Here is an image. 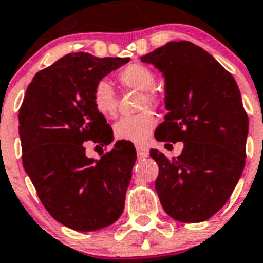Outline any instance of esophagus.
<instances>
[{"label":"esophagus","instance_id":"34e87169","mask_svg":"<svg viewBox=\"0 0 263 263\" xmlns=\"http://www.w3.org/2000/svg\"><path fill=\"white\" fill-rule=\"evenodd\" d=\"M136 152H138V156L140 157V159H144V157H147L148 155H149V149H148V147L141 144L136 145Z\"/></svg>","mask_w":263,"mask_h":263}]
</instances>
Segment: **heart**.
I'll use <instances>...</instances> for the list:
<instances>
[{
    "label": "heart",
    "mask_w": 263,
    "mask_h": 263,
    "mask_svg": "<svg viewBox=\"0 0 263 263\" xmlns=\"http://www.w3.org/2000/svg\"><path fill=\"white\" fill-rule=\"evenodd\" d=\"M119 82L127 88H134L143 92L139 102V108L144 109L134 116H124L114 125V135L118 140L131 141V143H144L148 140L157 124V119L148 107H156L159 98L152 92L156 79L149 68L140 63H132L119 72ZM92 103L100 115L112 118L116 114L115 90L107 81H100L92 90Z\"/></svg>",
    "instance_id": "heart-1"
}]
</instances>
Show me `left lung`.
Returning a JSON list of instances; mask_svg holds the SVG:
<instances>
[{"label":"left lung","mask_w":263,"mask_h":263,"mask_svg":"<svg viewBox=\"0 0 263 263\" xmlns=\"http://www.w3.org/2000/svg\"><path fill=\"white\" fill-rule=\"evenodd\" d=\"M140 61L154 65L165 82L168 114L155 138L184 143L173 159L151 149L159 165L160 202L180 222L208 220L227 204L245 166L249 119L238 86L209 52L188 41L168 42Z\"/></svg>","instance_id":"obj_1"}]
</instances>
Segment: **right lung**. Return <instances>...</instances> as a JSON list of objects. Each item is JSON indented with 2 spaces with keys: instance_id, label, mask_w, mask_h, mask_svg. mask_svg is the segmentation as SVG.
<instances>
[{
  "instance_id": "1",
  "label": "right lung",
  "mask_w": 263,
  "mask_h": 263,
  "mask_svg": "<svg viewBox=\"0 0 263 263\" xmlns=\"http://www.w3.org/2000/svg\"><path fill=\"white\" fill-rule=\"evenodd\" d=\"M129 58L67 54L36 72L20 109L22 163L41 202L58 222L78 232L108 227L122 216L136 151L116 141L100 160L84 141H112V129L92 103V90Z\"/></svg>"
}]
</instances>
